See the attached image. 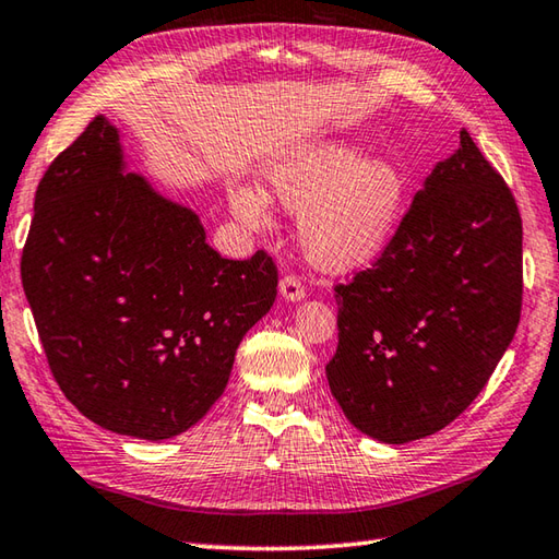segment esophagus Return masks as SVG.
I'll return each mask as SVG.
<instances>
[{
    "mask_svg": "<svg viewBox=\"0 0 559 559\" xmlns=\"http://www.w3.org/2000/svg\"><path fill=\"white\" fill-rule=\"evenodd\" d=\"M280 294L284 301H301L307 292H304V284L297 275H284L280 280Z\"/></svg>",
    "mask_w": 559,
    "mask_h": 559,
    "instance_id": "obj_1",
    "label": "esophagus"
}]
</instances>
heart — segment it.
<instances>
[{"mask_svg":"<svg viewBox=\"0 0 559 559\" xmlns=\"http://www.w3.org/2000/svg\"><path fill=\"white\" fill-rule=\"evenodd\" d=\"M267 197L299 216L304 252L325 272L372 265L392 243L408 199L402 167L362 157L343 141L313 143L277 157L265 170ZM230 212L250 228L267 221L265 197L250 187L228 194Z\"/></svg>","mask_w":559,"mask_h":559,"instance_id":"b5f03b06","label":"heart"}]
</instances>
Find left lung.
Returning <instances> with one entry per match:
<instances>
[{
    "label": "left lung",
    "mask_w": 559,
    "mask_h": 559,
    "mask_svg": "<svg viewBox=\"0 0 559 559\" xmlns=\"http://www.w3.org/2000/svg\"><path fill=\"white\" fill-rule=\"evenodd\" d=\"M521 299L519 206L462 131L374 265L335 287L331 394L382 443L433 436L489 382L519 329Z\"/></svg>",
    "instance_id": "1"
}]
</instances>
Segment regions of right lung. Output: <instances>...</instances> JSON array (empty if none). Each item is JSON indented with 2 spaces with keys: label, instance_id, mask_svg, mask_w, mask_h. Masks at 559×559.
Returning a JSON list of instances; mask_svg holds the SVG:
<instances>
[{
  "label": "right lung",
  "instance_id": "add662e5",
  "mask_svg": "<svg viewBox=\"0 0 559 559\" xmlns=\"http://www.w3.org/2000/svg\"><path fill=\"white\" fill-rule=\"evenodd\" d=\"M21 282L68 402L143 440L206 416L277 297L267 252L221 258L192 209L126 173L119 129L104 116L38 182Z\"/></svg>",
  "mask_w": 559,
  "mask_h": 559
}]
</instances>
